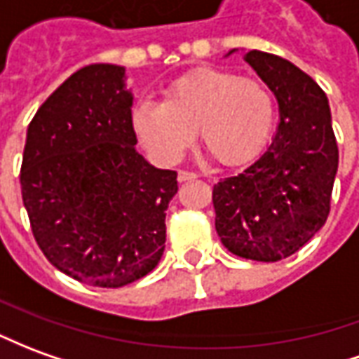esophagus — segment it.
<instances>
[{
  "instance_id": "34e87169",
  "label": "esophagus",
  "mask_w": 359,
  "mask_h": 359,
  "mask_svg": "<svg viewBox=\"0 0 359 359\" xmlns=\"http://www.w3.org/2000/svg\"><path fill=\"white\" fill-rule=\"evenodd\" d=\"M194 179H198L196 172H192V171H179V180H180V182H184V180H194Z\"/></svg>"
}]
</instances>
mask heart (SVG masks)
<instances>
[{
  "label": "heart",
  "mask_w": 359,
  "mask_h": 359,
  "mask_svg": "<svg viewBox=\"0 0 359 359\" xmlns=\"http://www.w3.org/2000/svg\"><path fill=\"white\" fill-rule=\"evenodd\" d=\"M274 114V95L262 79L200 67L167 85L163 102H140L132 122L157 161H177L198 130L200 144L215 163L239 167L264 151Z\"/></svg>",
  "instance_id": "obj_1"
}]
</instances>
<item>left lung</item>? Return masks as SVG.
Wrapping results in <instances>:
<instances>
[{
	"mask_svg": "<svg viewBox=\"0 0 359 359\" xmlns=\"http://www.w3.org/2000/svg\"><path fill=\"white\" fill-rule=\"evenodd\" d=\"M245 60L276 95L280 124L257 161L214 187L215 231L233 255L276 262L327 222L338 145L327 95L309 75L260 50Z\"/></svg>",
	"mask_w": 359,
	"mask_h": 359,
	"instance_id": "obj_1",
	"label": "left lung"
}]
</instances>
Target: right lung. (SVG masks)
Listing matches in <instances>:
<instances>
[{"label":"right lung","mask_w":359,"mask_h":359,"mask_svg":"<svg viewBox=\"0 0 359 359\" xmlns=\"http://www.w3.org/2000/svg\"><path fill=\"white\" fill-rule=\"evenodd\" d=\"M124 67L91 64L36 110L22 151L21 194L44 257L97 287L149 274L165 250L177 172L136 149Z\"/></svg>","instance_id":"obj_1"}]
</instances>
